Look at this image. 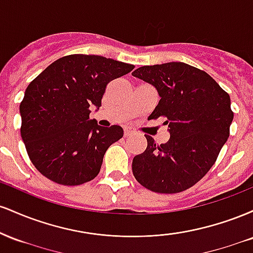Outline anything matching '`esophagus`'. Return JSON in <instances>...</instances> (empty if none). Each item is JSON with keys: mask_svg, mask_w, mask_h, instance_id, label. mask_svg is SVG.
<instances>
[{"mask_svg": "<svg viewBox=\"0 0 253 253\" xmlns=\"http://www.w3.org/2000/svg\"><path fill=\"white\" fill-rule=\"evenodd\" d=\"M133 133H134V130H133L132 128H129V127H126V128L124 129V135L126 136V138H127V136L132 135Z\"/></svg>", "mask_w": 253, "mask_h": 253, "instance_id": "34e87169", "label": "esophagus"}]
</instances>
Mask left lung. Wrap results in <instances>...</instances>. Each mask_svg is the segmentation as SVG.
<instances>
[{
  "mask_svg": "<svg viewBox=\"0 0 253 253\" xmlns=\"http://www.w3.org/2000/svg\"><path fill=\"white\" fill-rule=\"evenodd\" d=\"M133 76L152 84L161 100L149 119H164L170 139L133 158L132 170L143 187L176 194L196 184L215 163L233 120L229 95L207 72L181 62L145 65Z\"/></svg>",
  "mask_w": 253,
  "mask_h": 253,
  "instance_id": "obj_1",
  "label": "left lung"
}]
</instances>
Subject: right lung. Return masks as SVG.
Returning a JSON list of instances; mask_svg holds the SVG:
<instances>
[{
	"mask_svg": "<svg viewBox=\"0 0 253 253\" xmlns=\"http://www.w3.org/2000/svg\"><path fill=\"white\" fill-rule=\"evenodd\" d=\"M133 69L110 58L70 54L28 84L20 103V130L42 175L62 185H80L98 175L104 153L124 129L98 126L89 108L101 107L107 84Z\"/></svg>",
	"mask_w": 253,
	"mask_h": 253,
	"instance_id": "right-lung-1",
	"label": "right lung"
}]
</instances>
